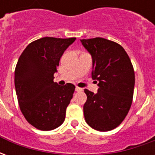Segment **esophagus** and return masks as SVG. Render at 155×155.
Segmentation results:
<instances>
[{
  "label": "esophagus",
  "mask_w": 155,
  "mask_h": 155,
  "mask_svg": "<svg viewBox=\"0 0 155 155\" xmlns=\"http://www.w3.org/2000/svg\"><path fill=\"white\" fill-rule=\"evenodd\" d=\"M83 90H82V88H80V87H75V91H77V92H80V91H82Z\"/></svg>",
  "instance_id": "esophagus-1"
}]
</instances>
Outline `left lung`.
<instances>
[{
  "instance_id": "obj_1",
  "label": "left lung",
  "mask_w": 155,
  "mask_h": 155,
  "mask_svg": "<svg viewBox=\"0 0 155 155\" xmlns=\"http://www.w3.org/2000/svg\"><path fill=\"white\" fill-rule=\"evenodd\" d=\"M92 58L91 76L98 82L97 93L84 89L86 123L98 131L119 126L130 110L134 87V71L120 45L104 38L81 40Z\"/></svg>"
}]
</instances>
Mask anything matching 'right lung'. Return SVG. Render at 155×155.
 <instances>
[{
    "label": "right lung",
    "mask_w": 155,
    "mask_h": 155,
    "mask_svg": "<svg viewBox=\"0 0 155 155\" xmlns=\"http://www.w3.org/2000/svg\"><path fill=\"white\" fill-rule=\"evenodd\" d=\"M75 40L43 37L29 44L19 58L15 71L19 105L25 120L38 130H54L65 119L74 85L53 81L62 54Z\"/></svg>",
    "instance_id": "1"
}]
</instances>
